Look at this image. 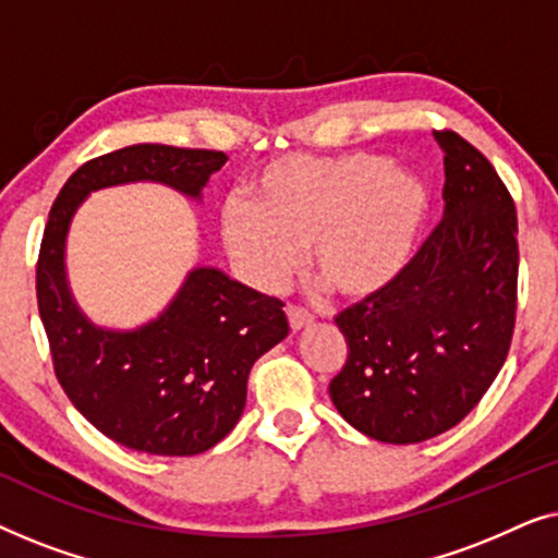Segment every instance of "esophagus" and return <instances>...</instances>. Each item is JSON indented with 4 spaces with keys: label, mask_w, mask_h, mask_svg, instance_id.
I'll use <instances>...</instances> for the list:
<instances>
[{
    "label": "esophagus",
    "mask_w": 558,
    "mask_h": 558,
    "mask_svg": "<svg viewBox=\"0 0 558 558\" xmlns=\"http://www.w3.org/2000/svg\"><path fill=\"white\" fill-rule=\"evenodd\" d=\"M287 317H289V325H292V330H302V327H307V325H312V317L307 310L304 307H296V304H289L287 307Z\"/></svg>",
    "instance_id": "34e87169"
}]
</instances>
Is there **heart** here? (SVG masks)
Here are the masks:
<instances>
[{
	"label": "heart",
	"instance_id": "heart-1",
	"mask_svg": "<svg viewBox=\"0 0 558 558\" xmlns=\"http://www.w3.org/2000/svg\"><path fill=\"white\" fill-rule=\"evenodd\" d=\"M251 201L231 197L220 235L235 271L274 292L310 248V269L335 294L368 302L407 269L426 216L414 172L378 155L279 157L256 172Z\"/></svg>",
	"mask_w": 558,
	"mask_h": 558
}]
</instances>
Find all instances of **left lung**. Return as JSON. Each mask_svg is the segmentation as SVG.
I'll return each mask as SVG.
<instances>
[{"instance_id": "obj_1", "label": "left lung", "mask_w": 558, "mask_h": 558, "mask_svg": "<svg viewBox=\"0 0 558 558\" xmlns=\"http://www.w3.org/2000/svg\"><path fill=\"white\" fill-rule=\"evenodd\" d=\"M445 151V216L391 289L335 317L348 361L330 399L348 424L416 445L460 424L506 363L518 307V218L508 187L460 134Z\"/></svg>"}]
</instances>
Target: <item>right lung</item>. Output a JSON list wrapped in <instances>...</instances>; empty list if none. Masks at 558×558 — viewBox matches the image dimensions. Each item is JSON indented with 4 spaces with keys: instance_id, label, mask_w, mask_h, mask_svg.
Returning <instances> with one entry per match:
<instances>
[{
    "instance_id": "right-lung-1",
    "label": "right lung",
    "mask_w": 558,
    "mask_h": 558,
    "mask_svg": "<svg viewBox=\"0 0 558 558\" xmlns=\"http://www.w3.org/2000/svg\"><path fill=\"white\" fill-rule=\"evenodd\" d=\"M216 149L134 144L81 165L60 190L37 256V310L68 399L129 449L190 457L216 447L246 407L254 363L287 338L284 302L218 269H193L162 315L132 332L101 330L65 281V233L88 193L165 182L190 197L226 165Z\"/></svg>"
}]
</instances>
